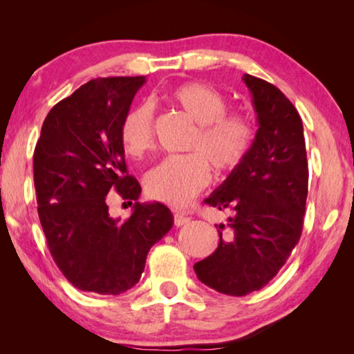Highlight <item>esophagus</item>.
I'll return each mask as SVG.
<instances>
[{"mask_svg": "<svg viewBox=\"0 0 354 354\" xmlns=\"http://www.w3.org/2000/svg\"><path fill=\"white\" fill-rule=\"evenodd\" d=\"M173 217H175V226H183V225L189 223V221H190L187 215H184L181 212H175V214H173Z\"/></svg>", "mask_w": 354, "mask_h": 354, "instance_id": "esophagus-1", "label": "esophagus"}]
</instances>
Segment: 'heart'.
Instances as JSON below:
<instances>
[{
	"instance_id": "heart-1",
	"label": "heart",
	"mask_w": 354,
	"mask_h": 354,
	"mask_svg": "<svg viewBox=\"0 0 354 354\" xmlns=\"http://www.w3.org/2000/svg\"><path fill=\"white\" fill-rule=\"evenodd\" d=\"M169 98L198 124L187 143L189 154L170 156L145 176L149 198L171 207H184L218 173L237 170L254 142V123L248 113L227 111V100L203 82L173 87ZM122 147L133 158H142L154 147V113L148 103L124 113L118 128Z\"/></svg>"
}]
</instances>
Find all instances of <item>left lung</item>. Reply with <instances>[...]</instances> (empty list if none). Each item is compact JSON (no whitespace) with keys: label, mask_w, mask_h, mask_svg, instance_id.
<instances>
[{"label":"left lung","mask_w":354,"mask_h":354,"mask_svg":"<svg viewBox=\"0 0 354 354\" xmlns=\"http://www.w3.org/2000/svg\"><path fill=\"white\" fill-rule=\"evenodd\" d=\"M243 82L259 129L243 164L205 200L232 215L227 226H218L217 250L194 266L203 284L231 297L262 289L289 259L303 231L309 181L295 106L261 77L243 75Z\"/></svg>","instance_id":"obj_1"}]
</instances>
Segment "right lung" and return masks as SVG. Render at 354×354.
<instances>
[{"label":"right lung","instance_id":"right-lung-1","mask_svg":"<svg viewBox=\"0 0 354 354\" xmlns=\"http://www.w3.org/2000/svg\"><path fill=\"white\" fill-rule=\"evenodd\" d=\"M145 76L98 77L53 107L34 149L37 212L50 253L76 289L118 295L139 283L149 248L173 226L162 203H137L118 128ZM112 189L135 201L120 222L109 215Z\"/></svg>","mask_w":354,"mask_h":354}]
</instances>
